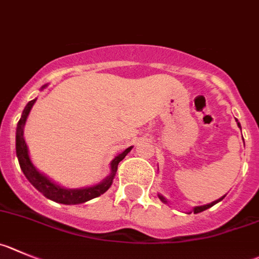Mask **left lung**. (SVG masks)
<instances>
[{
    "instance_id": "8db88e82",
    "label": "left lung",
    "mask_w": 259,
    "mask_h": 259,
    "mask_svg": "<svg viewBox=\"0 0 259 259\" xmlns=\"http://www.w3.org/2000/svg\"><path fill=\"white\" fill-rule=\"evenodd\" d=\"M236 122H238V120H236ZM238 126L240 127V129H241V126H240V124H239V122H238ZM225 195H226V194H225ZM225 195H224V197L219 198V199H217V200H213V202H212V203H208V204H204V206H197V207H193V211H192V212H194V213H199V212H203V211H206V209L211 208V207H212V206H214V204H216V203L221 202V200L224 199V198H225ZM158 198H159V199H161V200H162L163 203H166V204H167V203H168V200L166 199V198L163 197L162 194H158Z\"/></svg>"
}]
</instances>
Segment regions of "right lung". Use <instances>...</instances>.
<instances>
[{
    "label": "right lung",
    "mask_w": 259,
    "mask_h": 259,
    "mask_svg": "<svg viewBox=\"0 0 259 259\" xmlns=\"http://www.w3.org/2000/svg\"><path fill=\"white\" fill-rule=\"evenodd\" d=\"M46 87H47V84L43 85L40 88V91L45 89ZM35 101H37V98L28 102V105L24 108L23 113H21L18 126H16V156H18L19 165H20L21 171L24 172L25 178L30 181V184L38 192L42 193L46 198H48V199L53 200V202L56 203H62V204H80V203L88 202V200L100 197L101 194L107 192L108 188L113 183L116 171H117L118 162L122 161L125 158V156L132 151L133 146L126 148L125 151H122L121 153H118L117 156H115V158L110 163V174L102 181H100L98 184H94L85 188H76V189H69V188L61 187L60 184L51 180L46 174L37 170V167L33 165L30 156H29L28 146H26L25 139H24V126H25L26 118H28L29 112H30L31 107L35 103Z\"/></svg>",
    "instance_id": "1"
}]
</instances>
